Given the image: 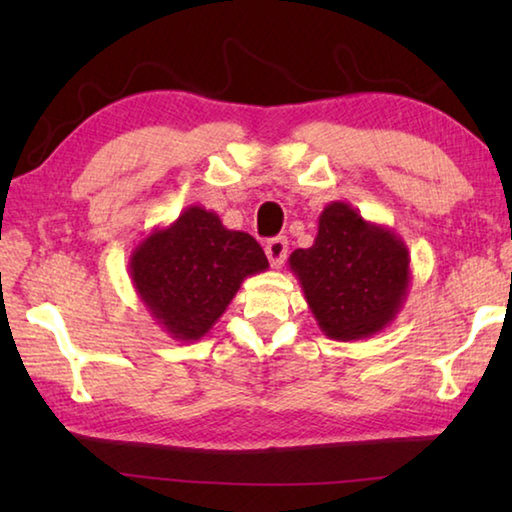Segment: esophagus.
<instances>
[{
	"label": "esophagus",
	"instance_id": "obj_1",
	"mask_svg": "<svg viewBox=\"0 0 512 512\" xmlns=\"http://www.w3.org/2000/svg\"><path fill=\"white\" fill-rule=\"evenodd\" d=\"M264 250H266V257H268V262H271V266L280 268L284 264V259H287L289 244H287V239H284V237H275V239L266 241Z\"/></svg>",
	"mask_w": 512,
	"mask_h": 512
}]
</instances>
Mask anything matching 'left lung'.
I'll use <instances>...</instances> for the list:
<instances>
[{"instance_id":"left-lung-1","label":"left lung","mask_w":512,"mask_h":512,"mask_svg":"<svg viewBox=\"0 0 512 512\" xmlns=\"http://www.w3.org/2000/svg\"><path fill=\"white\" fill-rule=\"evenodd\" d=\"M291 273L323 334L359 341L393 323L411 287L409 248L391 228L334 201L318 216L311 248L293 250Z\"/></svg>"}]
</instances>
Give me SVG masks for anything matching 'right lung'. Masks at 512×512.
<instances>
[{
  "label": "right lung",
  "mask_w": 512,
  "mask_h": 512,
  "mask_svg": "<svg viewBox=\"0 0 512 512\" xmlns=\"http://www.w3.org/2000/svg\"><path fill=\"white\" fill-rule=\"evenodd\" d=\"M262 246L241 230H228L201 205L167 228H155L128 257V275L155 325L171 339H203L223 316L241 282L264 273Z\"/></svg>",
  "instance_id": "obj_1"
}]
</instances>
